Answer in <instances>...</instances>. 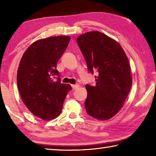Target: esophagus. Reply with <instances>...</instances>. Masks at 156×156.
<instances>
[{"instance_id":"34e87169","label":"esophagus","mask_w":156,"mask_h":156,"mask_svg":"<svg viewBox=\"0 0 156 156\" xmlns=\"http://www.w3.org/2000/svg\"><path fill=\"white\" fill-rule=\"evenodd\" d=\"M72 89L73 90H75L77 88L79 87V84H72Z\"/></svg>"}]
</instances>
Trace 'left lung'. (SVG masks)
<instances>
[{"label": "left lung", "instance_id": "obj_1", "mask_svg": "<svg viewBox=\"0 0 156 156\" xmlns=\"http://www.w3.org/2000/svg\"><path fill=\"white\" fill-rule=\"evenodd\" d=\"M77 43L88 71L96 70V85L86 84L87 113L99 120H109L122 108L132 85L131 67L120 44L100 31L79 36Z\"/></svg>", "mask_w": 156, "mask_h": 156}]
</instances>
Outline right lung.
Listing matches in <instances>:
<instances>
[{
    "instance_id": "obj_1",
    "label": "right lung",
    "mask_w": 156,
    "mask_h": 156,
    "mask_svg": "<svg viewBox=\"0 0 156 156\" xmlns=\"http://www.w3.org/2000/svg\"><path fill=\"white\" fill-rule=\"evenodd\" d=\"M69 41L70 37L64 36L38 40L20 60L16 80L21 98L34 115L43 120L60 114L65 97L72 89L70 84L61 83L56 69Z\"/></svg>"
}]
</instances>
